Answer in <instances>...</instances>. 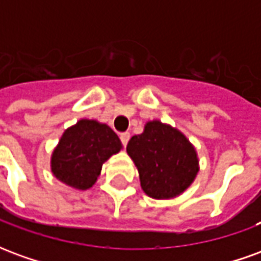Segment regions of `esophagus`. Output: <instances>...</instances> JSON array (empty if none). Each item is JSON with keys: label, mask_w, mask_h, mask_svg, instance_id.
Wrapping results in <instances>:
<instances>
[{"label": "esophagus", "mask_w": 261, "mask_h": 261, "mask_svg": "<svg viewBox=\"0 0 261 261\" xmlns=\"http://www.w3.org/2000/svg\"><path fill=\"white\" fill-rule=\"evenodd\" d=\"M120 140H121V144H123V147L127 145V142L130 140V133H121L120 134Z\"/></svg>", "instance_id": "1"}]
</instances>
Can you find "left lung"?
<instances>
[{"label": "left lung", "mask_w": 261, "mask_h": 261, "mask_svg": "<svg viewBox=\"0 0 261 261\" xmlns=\"http://www.w3.org/2000/svg\"><path fill=\"white\" fill-rule=\"evenodd\" d=\"M127 153L138 169L142 190L156 200L179 196L198 172L197 152L190 141L158 120L148 121L142 134L131 137Z\"/></svg>", "instance_id": "obj_1"}]
</instances>
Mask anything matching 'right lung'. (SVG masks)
Wrapping results in <instances>:
<instances>
[{"label": "right lung", "mask_w": 261, "mask_h": 261, "mask_svg": "<svg viewBox=\"0 0 261 261\" xmlns=\"http://www.w3.org/2000/svg\"><path fill=\"white\" fill-rule=\"evenodd\" d=\"M121 149L117 134L96 120H80L64 131L51 155V172L76 190L95 185L102 165Z\"/></svg>", "instance_id": "add662e5"}]
</instances>
